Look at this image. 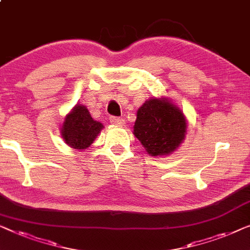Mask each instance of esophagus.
<instances>
[{
	"instance_id": "1",
	"label": "esophagus",
	"mask_w": 250,
	"mask_h": 250,
	"mask_svg": "<svg viewBox=\"0 0 250 250\" xmlns=\"http://www.w3.org/2000/svg\"><path fill=\"white\" fill-rule=\"evenodd\" d=\"M110 122L114 125H122L125 124V120L119 117H110Z\"/></svg>"
}]
</instances>
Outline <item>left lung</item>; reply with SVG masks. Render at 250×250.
Returning a JSON list of instances; mask_svg holds the SVG:
<instances>
[{
    "instance_id": "8db88e82",
    "label": "left lung",
    "mask_w": 250,
    "mask_h": 250,
    "mask_svg": "<svg viewBox=\"0 0 250 250\" xmlns=\"http://www.w3.org/2000/svg\"><path fill=\"white\" fill-rule=\"evenodd\" d=\"M186 128L184 114L175 105L152 98L137 111L133 135L149 155H168L185 139Z\"/></svg>"
}]
</instances>
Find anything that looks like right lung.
<instances>
[{"mask_svg": "<svg viewBox=\"0 0 250 250\" xmlns=\"http://www.w3.org/2000/svg\"><path fill=\"white\" fill-rule=\"evenodd\" d=\"M102 128L103 125L93 120L83 105H77L64 119L62 137L73 148L86 149L98 136Z\"/></svg>", "mask_w": 250, "mask_h": 250, "instance_id": "right-lung-1", "label": "right lung"}]
</instances>
